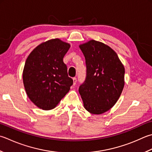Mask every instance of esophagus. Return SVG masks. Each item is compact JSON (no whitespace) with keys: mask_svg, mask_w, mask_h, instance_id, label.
<instances>
[{"mask_svg":"<svg viewBox=\"0 0 152 152\" xmlns=\"http://www.w3.org/2000/svg\"><path fill=\"white\" fill-rule=\"evenodd\" d=\"M72 80H73V85L75 86L76 84V81H77L76 78H73Z\"/></svg>","mask_w":152,"mask_h":152,"instance_id":"esophagus-1","label":"esophagus"}]
</instances>
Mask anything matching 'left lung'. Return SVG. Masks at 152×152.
Wrapping results in <instances>:
<instances>
[{"instance_id":"obj_1","label":"left lung","mask_w":152,"mask_h":152,"mask_svg":"<svg viewBox=\"0 0 152 152\" xmlns=\"http://www.w3.org/2000/svg\"><path fill=\"white\" fill-rule=\"evenodd\" d=\"M86 64V78L79 93L91 114L104 113L113 107L124 86V67L107 45L91 39L79 45Z\"/></svg>"}]
</instances>
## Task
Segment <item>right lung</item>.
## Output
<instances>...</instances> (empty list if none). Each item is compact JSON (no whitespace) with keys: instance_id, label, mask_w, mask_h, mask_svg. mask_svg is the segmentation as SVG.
Instances as JSON below:
<instances>
[{"instance_id":"add662e5","label":"right lung","mask_w":152,"mask_h":152,"mask_svg":"<svg viewBox=\"0 0 152 152\" xmlns=\"http://www.w3.org/2000/svg\"><path fill=\"white\" fill-rule=\"evenodd\" d=\"M70 47L60 39H52L39 45L26 59L23 86L29 99L39 109L56 107L73 84L63 62Z\"/></svg>"}]
</instances>
